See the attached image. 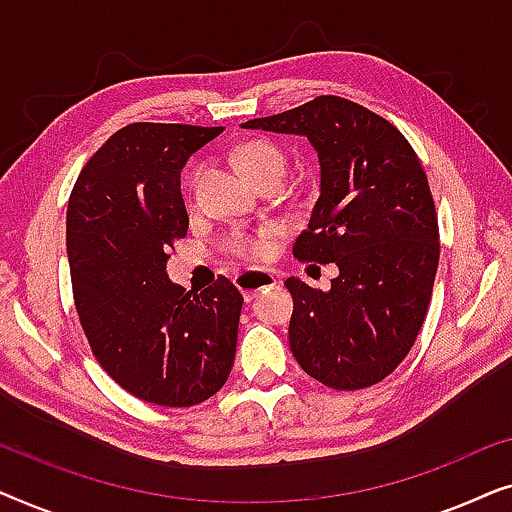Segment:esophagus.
<instances>
[{
	"instance_id": "34e87169",
	"label": "esophagus",
	"mask_w": 512,
	"mask_h": 512,
	"mask_svg": "<svg viewBox=\"0 0 512 512\" xmlns=\"http://www.w3.org/2000/svg\"><path fill=\"white\" fill-rule=\"evenodd\" d=\"M237 289L242 291L244 300H254L263 289H270V286L277 284V277L268 270H244L235 277Z\"/></svg>"
}]
</instances>
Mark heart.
<instances>
[{
  "label": "heart",
  "instance_id": "b5f03b06",
  "mask_svg": "<svg viewBox=\"0 0 512 512\" xmlns=\"http://www.w3.org/2000/svg\"><path fill=\"white\" fill-rule=\"evenodd\" d=\"M235 163L240 165V170L247 174L254 184H261L265 179H284L286 167H289L286 153L279 149L277 144L268 142V139H251V142H244L242 146H237ZM198 181H200V167H195L191 177L186 181L188 200H193ZM230 249H233V254L249 258V261L265 258L270 254V235L268 233L237 235L233 244H230Z\"/></svg>",
  "mask_w": 512,
  "mask_h": 512
}]
</instances>
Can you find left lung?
I'll list each match as a JSON object with an SVG mask.
<instances>
[{
	"label": "left lung",
	"instance_id": "8db88e82",
	"mask_svg": "<svg viewBox=\"0 0 512 512\" xmlns=\"http://www.w3.org/2000/svg\"><path fill=\"white\" fill-rule=\"evenodd\" d=\"M242 128L303 135L319 158V200L293 256L335 263L338 277L328 291L284 282L293 356L331 389L373 387L415 345L438 270L436 207L417 153L382 116L335 95Z\"/></svg>",
	"mask_w": 512,
	"mask_h": 512
}]
</instances>
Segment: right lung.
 Returning a JSON list of instances; mask_svg holds the SVG:
<instances>
[{
	"instance_id": "right-lung-1",
	"label": "right lung",
	"mask_w": 512,
	"mask_h": 512,
	"mask_svg": "<svg viewBox=\"0 0 512 512\" xmlns=\"http://www.w3.org/2000/svg\"><path fill=\"white\" fill-rule=\"evenodd\" d=\"M223 128L132 123L76 179L67 256L83 333L100 366L132 396L191 408L226 384L242 293L226 277L202 293L167 277L188 230L181 170Z\"/></svg>"
}]
</instances>
